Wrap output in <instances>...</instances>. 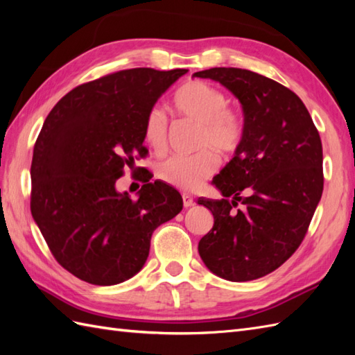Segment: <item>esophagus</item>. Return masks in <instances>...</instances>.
I'll list each match as a JSON object with an SVG mask.
<instances>
[{
  "label": "esophagus",
  "mask_w": 355,
  "mask_h": 355,
  "mask_svg": "<svg viewBox=\"0 0 355 355\" xmlns=\"http://www.w3.org/2000/svg\"><path fill=\"white\" fill-rule=\"evenodd\" d=\"M193 205H195V201H193V198L191 197V195L189 193H183V206L187 209V207H191Z\"/></svg>",
  "instance_id": "1"
}]
</instances>
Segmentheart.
I'll list each match as a JSON object with an SVG mask.
<instances>
[{"label": "heart", "mask_w": 355, "mask_h": 355, "mask_svg": "<svg viewBox=\"0 0 355 355\" xmlns=\"http://www.w3.org/2000/svg\"><path fill=\"white\" fill-rule=\"evenodd\" d=\"M173 110L183 119L200 125L192 155H172L157 166V177L163 183L183 191L200 187L218 168V157L236 153L244 139V122L239 112L229 107L221 88L205 80H189L173 94ZM143 139L155 154L168 149L169 122L164 111L150 108L143 123Z\"/></svg>", "instance_id": "b5f03b06"}]
</instances>
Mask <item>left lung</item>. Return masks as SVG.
<instances>
[{
	"mask_svg": "<svg viewBox=\"0 0 355 355\" xmlns=\"http://www.w3.org/2000/svg\"><path fill=\"white\" fill-rule=\"evenodd\" d=\"M193 76L220 82L244 111L243 143L214 178L224 198L198 200L214 215L198 252L216 276L253 281L302 244L323 192L320 135L299 96L273 79L233 67Z\"/></svg>",
	"mask_w": 355,
	"mask_h": 355,
	"instance_id": "left-lung-1",
	"label": "left lung"
}]
</instances>
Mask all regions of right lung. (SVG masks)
I'll return each mask as SVG.
<instances>
[{"label":"right lung","mask_w":355,"mask_h":355,"mask_svg":"<svg viewBox=\"0 0 355 355\" xmlns=\"http://www.w3.org/2000/svg\"><path fill=\"white\" fill-rule=\"evenodd\" d=\"M187 70L130 69L87 82L59 101L37 135L30 210L51 254L93 285L139 273L158 225L183 209L172 186L143 177L139 198L116 180L145 157L143 123L166 89Z\"/></svg>","instance_id":"1"}]
</instances>
